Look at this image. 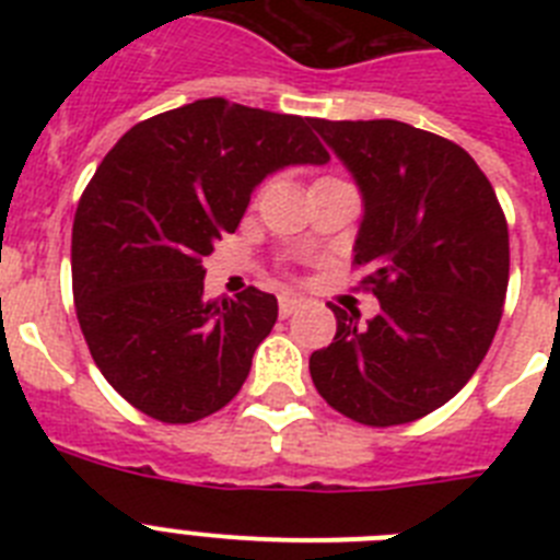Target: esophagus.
<instances>
[{
    "mask_svg": "<svg viewBox=\"0 0 560 560\" xmlns=\"http://www.w3.org/2000/svg\"><path fill=\"white\" fill-rule=\"evenodd\" d=\"M305 300L303 296H296V294H283L280 296V316H291L296 314V311L303 308Z\"/></svg>",
    "mask_w": 560,
    "mask_h": 560,
    "instance_id": "34e87169",
    "label": "esophagus"
}]
</instances>
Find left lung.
Instances as JSON below:
<instances>
[{"mask_svg": "<svg viewBox=\"0 0 560 560\" xmlns=\"http://www.w3.org/2000/svg\"><path fill=\"white\" fill-rule=\"evenodd\" d=\"M355 176L364 221L353 266L381 314L311 353L316 393L364 427H400L468 384L502 319L511 241L491 182L457 142L398 120H314Z\"/></svg>", "mask_w": 560, "mask_h": 560, "instance_id": "1", "label": "left lung"}]
</instances>
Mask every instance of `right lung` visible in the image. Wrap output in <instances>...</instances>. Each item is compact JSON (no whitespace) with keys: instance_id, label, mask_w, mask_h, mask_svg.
I'll use <instances>...</instances> for the list:
<instances>
[{"instance_id":"add662e5","label":"right lung","mask_w":560,"mask_h":560,"mask_svg":"<svg viewBox=\"0 0 560 560\" xmlns=\"http://www.w3.org/2000/svg\"><path fill=\"white\" fill-rule=\"evenodd\" d=\"M328 160L311 117L224 97L148 117L106 153L72 224V296L89 353L133 409L196 423L244 387L277 300L255 285L207 300L201 260L271 171Z\"/></svg>"}]
</instances>
